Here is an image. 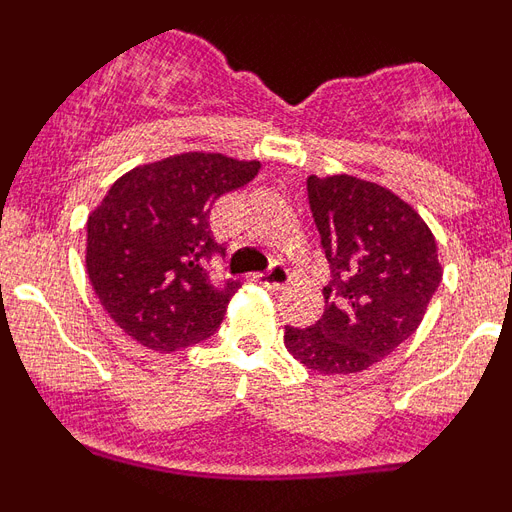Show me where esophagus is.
Here are the masks:
<instances>
[{
  "mask_svg": "<svg viewBox=\"0 0 512 512\" xmlns=\"http://www.w3.org/2000/svg\"><path fill=\"white\" fill-rule=\"evenodd\" d=\"M259 282L269 289H284L292 282V274L284 264H271L264 274H259Z\"/></svg>",
  "mask_w": 512,
  "mask_h": 512,
  "instance_id": "1",
  "label": "esophagus"
}]
</instances>
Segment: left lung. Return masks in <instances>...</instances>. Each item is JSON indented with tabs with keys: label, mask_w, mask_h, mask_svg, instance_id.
<instances>
[{
	"label": "left lung",
	"mask_w": 512,
	"mask_h": 512,
	"mask_svg": "<svg viewBox=\"0 0 512 512\" xmlns=\"http://www.w3.org/2000/svg\"><path fill=\"white\" fill-rule=\"evenodd\" d=\"M307 200L330 264L325 312L284 328V346L320 374H354L415 333L441 284L436 238L390 189L356 176H310Z\"/></svg>",
	"instance_id": "obj_1"
}]
</instances>
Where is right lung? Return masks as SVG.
I'll use <instances>...</instances> for the list:
<instances>
[{
  "label": "right lung",
  "mask_w": 512,
  "mask_h": 512,
  "mask_svg": "<svg viewBox=\"0 0 512 512\" xmlns=\"http://www.w3.org/2000/svg\"><path fill=\"white\" fill-rule=\"evenodd\" d=\"M259 161L179 153L120 176L87 220V271L99 302L130 338L179 351L210 338L241 279L215 282L210 233L220 194L259 174Z\"/></svg>",
  "instance_id": "obj_1"
}]
</instances>
